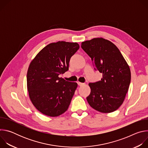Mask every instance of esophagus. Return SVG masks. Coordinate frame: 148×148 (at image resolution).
Returning a JSON list of instances; mask_svg holds the SVG:
<instances>
[{
	"label": "esophagus",
	"instance_id": "obj_1",
	"mask_svg": "<svg viewBox=\"0 0 148 148\" xmlns=\"http://www.w3.org/2000/svg\"><path fill=\"white\" fill-rule=\"evenodd\" d=\"M77 83H78V85L79 86H82L84 85V83H82V82H78Z\"/></svg>",
	"mask_w": 148,
	"mask_h": 148
}]
</instances>
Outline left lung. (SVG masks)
<instances>
[{
    "mask_svg": "<svg viewBox=\"0 0 148 148\" xmlns=\"http://www.w3.org/2000/svg\"><path fill=\"white\" fill-rule=\"evenodd\" d=\"M81 48L91 58L99 73L101 81L89 83L91 92L87 100L94 110L110 113L122 104L131 82V70L118 47L102 37L82 42Z\"/></svg>",
    "mask_w": 148,
    "mask_h": 148,
    "instance_id": "left-lung-1",
    "label": "left lung"
}]
</instances>
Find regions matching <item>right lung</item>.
Returning a JSON list of instances; mask_svg holds the SVG:
<instances>
[{"label": "right lung", "instance_id": "right-lung-1", "mask_svg": "<svg viewBox=\"0 0 148 148\" xmlns=\"http://www.w3.org/2000/svg\"><path fill=\"white\" fill-rule=\"evenodd\" d=\"M79 48L77 43H52L40 50L30 63L27 73L29 95L43 114L55 117L68 110L78 84L58 75L68 71L70 58Z\"/></svg>", "mask_w": 148, "mask_h": 148}]
</instances>
